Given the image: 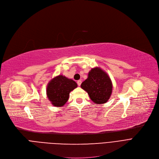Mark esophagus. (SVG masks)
I'll use <instances>...</instances> for the list:
<instances>
[{"mask_svg":"<svg viewBox=\"0 0 159 159\" xmlns=\"http://www.w3.org/2000/svg\"><path fill=\"white\" fill-rule=\"evenodd\" d=\"M81 83H82V81L80 80H79L78 81H77V84H78V86H80V84H81Z\"/></svg>","mask_w":159,"mask_h":159,"instance_id":"1","label":"esophagus"}]
</instances>
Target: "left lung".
Instances as JSON below:
<instances>
[{
	"mask_svg": "<svg viewBox=\"0 0 159 159\" xmlns=\"http://www.w3.org/2000/svg\"><path fill=\"white\" fill-rule=\"evenodd\" d=\"M91 101L96 104L106 103L112 92V82L107 74L99 68L91 69L88 77L81 84Z\"/></svg>",
	"mask_w": 159,
	"mask_h": 159,
	"instance_id": "obj_1",
	"label": "left lung"
}]
</instances>
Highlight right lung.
<instances>
[{
  "mask_svg": "<svg viewBox=\"0 0 159 159\" xmlns=\"http://www.w3.org/2000/svg\"><path fill=\"white\" fill-rule=\"evenodd\" d=\"M77 87V83L74 80L58 75L48 83L46 90L48 98L53 106H62L68 101L70 93Z\"/></svg>",
  "mask_w": 159,
  "mask_h": 159,
  "instance_id": "right-lung-1",
  "label": "right lung"
}]
</instances>
